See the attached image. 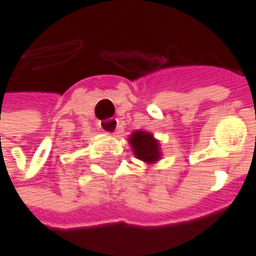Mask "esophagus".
<instances>
[{"label":"esophagus","instance_id":"obj_1","mask_svg":"<svg viewBox=\"0 0 256 256\" xmlns=\"http://www.w3.org/2000/svg\"><path fill=\"white\" fill-rule=\"evenodd\" d=\"M100 128L101 131H104L106 134H116L118 130V119H107L100 122Z\"/></svg>","mask_w":256,"mask_h":256}]
</instances>
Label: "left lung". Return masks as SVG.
Here are the masks:
<instances>
[{"label": "left lung", "instance_id": "left-lung-1", "mask_svg": "<svg viewBox=\"0 0 256 256\" xmlns=\"http://www.w3.org/2000/svg\"><path fill=\"white\" fill-rule=\"evenodd\" d=\"M128 143L132 148V152L136 158H138L140 162H144L146 164H154L160 162L163 156L162 148H160V142L154 137V134L148 131L137 130L131 132Z\"/></svg>", "mask_w": 256, "mask_h": 256}]
</instances>
